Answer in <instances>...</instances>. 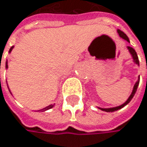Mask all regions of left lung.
<instances>
[{"instance_id": "obj_1", "label": "left lung", "mask_w": 147, "mask_h": 147, "mask_svg": "<svg viewBox=\"0 0 147 147\" xmlns=\"http://www.w3.org/2000/svg\"><path fill=\"white\" fill-rule=\"evenodd\" d=\"M118 33H119V36L122 37V38H123V39H125V40H127L128 42H129V37L126 36V34H124V33H123L122 31H121V30H118ZM128 49H129V53H131V55H132V57H133L134 61L136 62L138 65H139L138 57V54H137L136 51H135V50H134L132 47H129V46H128ZM138 84H139V81H138V82H137L136 84H135L134 88H133V91H132V93H131L130 96L129 97V99L126 101V102H124L123 104H121V105H119V106H118V107H114V108H108V109H102V108H101V110H102V111H107V113H113V111H117V110H119V109H121L122 107H124L125 105H127V104H128V103L131 101V99L133 98V96L135 95V94H136L137 89H138Z\"/></svg>"}]
</instances>
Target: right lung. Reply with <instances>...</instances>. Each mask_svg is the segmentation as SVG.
<instances>
[{
	"instance_id": "obj_1",
	"label": "right lung",
	"mask_w": 147,
	"mask_h": 147,
	"mask_svg": "<svg viewBox=\"0 0 147 147\" xmlns=\"http://www.w3.org/2000/svg\"><path fill=\"white\" fill-rule=\"evenodd\" d=\"M12 48H13V46H12V47H10V49H9V53L11 52V50H12ZM6 68H8L7 62H6ZM53 104H51V105H49V106H47V107H45V108H44V109H42V110H40V111H46V110H49V109H51V108H53Z\"/></svg>"
}]
</instances>
